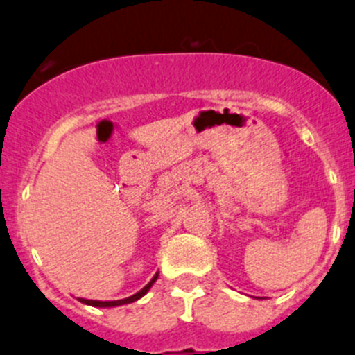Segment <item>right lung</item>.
<instances>
[{"instance_id": "add662e5", "label": "right lung", "mask_w": 355, "mask_h": 355, "mask_svg": "<svg viewBox=\"0 0 355 355\" xmlns=\"http://www.w3.org/2000/svg\"><path fill=\"white\" fill-rule=\"evenodd\" d=\"M157 276H159V274L156 272V276L153 277V279L149 281V283L146 284V286L142 288V290L139 291V293H135V295H132V297H128V298H123V300H112V302H101V300H86V298H78L79 302H81V304H86V305H92V307H119V305H126V304H133V302H137L139 300V298H142L144 295L147 293V291L150 290V286H153L154 283H156V279H157Z\"/></svg>"}]
</instances>
